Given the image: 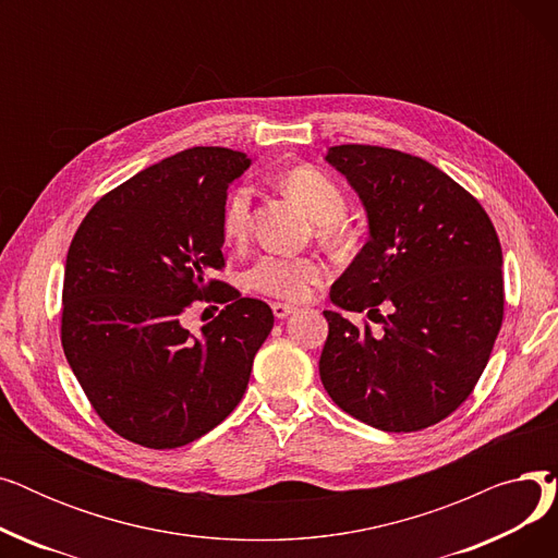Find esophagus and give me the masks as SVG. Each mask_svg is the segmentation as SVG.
I'll return each mask as SVG.
<instances>
[{
  "mask_svg": "<svg viewBox=\"0 0 558 558\" xmlns=\"http://www.w3.org/2000/svg\"><path fill=\"white\" fill-rule=\"evenodd\" d=\"M271 310H274L276 318H287L289 314H294V312H296V307H294V305H289V303H274V305H271Z\"/></svg>",
  "mask_w": 558,
  "mask_h": 558,
  "instance_id": "obj_1",
  "label": "esophagus"
}]
</instances>
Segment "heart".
<instances>
[{"mask_svg":"<svg viewBox=\"0 0 558 558\" xmlns=\"http://www.w3.org/2000/svg\"><path fill=\"white\" fill-rule=\"evenodd\" d=\"M282 192L296 201L307 217L324 228V234L335 242H343L345 232L337 221L345 215V196L339 185L320 169L310 165L291 167L280 175ZM251 221V190L234 187L221 215V230L228 242L240 240ZM324 276V267L314 257L291 255H262L246 271L244 282L251 291L280 301H301L310 294V287Z\"/></svg>","mask_w":558,"mask_h":558,"instance_id":"1","label":"heart"}]
</instances>
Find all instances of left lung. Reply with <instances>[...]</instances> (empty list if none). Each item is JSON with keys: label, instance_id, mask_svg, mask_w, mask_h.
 I'll list each match as a JSON object with an SVG mask.
<instances>
[{"label": "left lung", "instance_id": "8db88e82", "mask_svg": "<svg viewBox=\"0 0 558 558\" xmlns=\"http://www.w3.org/2000/svg\"><path fill=\"white\" fill-rule=\"evenodd\" d=\"M364 205L368 242L335 280L318 373L345 414L418 432L473 393L502 326L497 232L475 196L423 158L371 144L326 154ZM366 311L384 332L340 310Z\"/></svg>", "mask_w": 558, "mask_h": 558}]
</instances>
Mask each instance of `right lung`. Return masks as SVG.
<instances>
[{
  "label": "right lung",
  "mask_w": 558,
  "mask_h": 558,
  "mask_svg": "<svg viewBox=\"0 0 558 558\" xmlns=\"http://www.w3.org/2000/svg\"><path fill=\"white\" fill-rule=\"evenodd\" d=\"M251 158L194 146L108 192L68 251L61 341L101 421L129 441L171 450L240 404L274 312L213 278L223 267L228 185ZM227 307L201 336L182 326L194 301Z\"/></svg>",
  "instance_id": "1"
}]
</instances>
